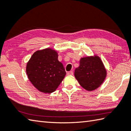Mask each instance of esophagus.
Returning a JSON list of instances; mask_svg holds the SVG:
<instances>
[{
	"mask_svg": "<svg viewBox=\"0 0 131 131\" xmlns=\"http://www.w3.org/2000/svg\"><path fill=\"white\" fill-rule=\"evenodd\" d=\"M73 71H69V72H67V75H73Z\"/></svg>",
	"mask_w": 131,
	"mask_h": 131,
	"instance_id": "esophagus-1",
	"label": "esophagus"
}]
</instances>
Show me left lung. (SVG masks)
<instances>
[{"mask_svg":"<svg viewBox=\"0 0 131 131\" xmlns=\"http://www.w3.org/2000/svg\"><path fill=\"white\" fill-rule=\"evenodd\" d=\"M75 76L81 87L87 91L97 88L104 81L106 71L100 59L95 56L81 58L75 70Z\"/></svg>","mask_w":131,"mask_h":131,"instance_id":"obj_1","label":"left lung"}]
</instances>
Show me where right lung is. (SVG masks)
I'll return each instance as SVG.
<instances>
[{"instance_id": "add662e5", "label": "right lung", "mask_w": 131, "mask_h": 131, "mask_svg": "<svg viewBox=\"0 0 131 131\" xmlns=\"http://www.w3.org/2000/svg\"><path fill=\"white\" fill-rule=\"evenodd\" d=\"M26 72L34 87L48 93L57 89L66 75L57 52L50 48L35 52L27 63Z\"/></svg>"}]
</instances>
